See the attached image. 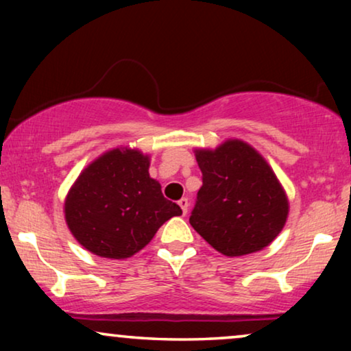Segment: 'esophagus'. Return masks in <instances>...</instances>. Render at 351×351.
I'll list each match as a JSON object with an SVG mask.
<instances>
[{"instance_id": "obj_1", "label": "esophagus", "mask_w": 351, "mask_h": 351, "mask_svg": "<svg viewBox=\"0 0 351 351\" xmlns=\"http://www.w3.org/2000/svg\"><path fill=\"white\" fill-rule=\"evenodd\" d=\"M179 206L182 208V213H184V215L189 213V206H190V203H189V199L186 198H182V199H179Z\"/></svg>"}]
</instances>
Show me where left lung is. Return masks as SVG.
<instances>
[{
    "label": "left lung",
    "instance_id": "1",
    "mask_svg": "<svg viewBox=\"0 0 351 351\" xmlns=\"http://www.w3.org/2000/svg\"><path fill=\"white\" fill-rule=\"evenodd\" d=\"M203 172L190 223L215 251L239 257L262 251L285 227L289 203L261 153L230 138L215 150H195Z\"/></svg>",
    "mask_w": 351,
    "mask_h": 351
}]
</instances>
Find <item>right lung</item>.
Segmentation results:
<instances>
[{
    "mask_svg": "<svg viewBox=\"0 0 351 351\" xmlns=\"http://www.w3.org/2000/svg\"><path fill=\"white\" fill-rule=\"evenodd\" d=\"M150 156L113 148L81 172L65 198V220L81 246L105 258H128L152 241L179 204L148 174Z\"/></svg>",
    "mask_w": 351,
    "mask_h": 351,
    "instance_id": "add662e5",
    "label": "right lung"
}]
</instances>
